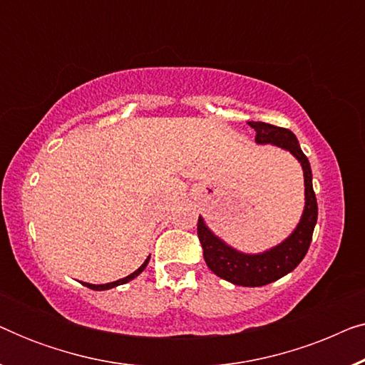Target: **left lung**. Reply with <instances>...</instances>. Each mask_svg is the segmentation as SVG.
<instances>
[{"mask_svg": "<svg viewBox=\"0 0 365 365\" xmlns=\"http://www.w3.org/2000/svg\"><path fill=\"white\" fill-rule=\"evenodd\" d=\"M247 124L256 131V143H271L282 149H287L301 163L304 169V184H306V207H304L301 222L297 224L296 231L282 244L272 247L271 251L254 254V256L234 251L232 247L224 244L221 239L209 231L201 216L197 219V237L202 246L204 261L216 276L226 279L236 286L259 287L277 281V279L294 271L306 256L312 241L314 226L317 222V201L316 192L312 189L311 164L299 146L294 133L286 128L261 121H251Z\"/></svg>", "mask_w": 365, "mask_h": 365, "instance_id": "1", "label": "left lung"}]
</instances>
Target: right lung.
Instances as JSON below:
<instances>
[{
    "mask_svg": "<svg viewBox=\"0 0 365 365\" xmlns=\"http://www.w3.org/2000/svg\"><path fill=\"white\" fill-rule=\"evenodd\" d=\"M148 262H149V257L146 259V261L143 262V266L139 267L138 271H134L133 274H129V276H126L124 279H119V281H114V282H109V284H99V286H94V284H88V282H83V284H84V286H86V287L93 289V291H106V289H111V287L121 286V284H126V282L131 281V279H134L136 276H139V274H141V272L144 271V267L148 266Z\"/></svg>",
    "mask_w": 365,
    "mask_h": 365,
    "instance_id": "obj_1",
    "label": "right lung"
}]
</instances>
